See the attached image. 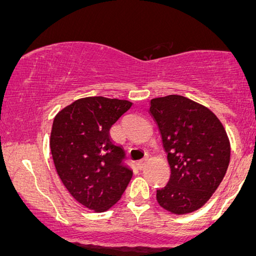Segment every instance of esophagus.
Listing matches in <instances>:
<instances>
[{
    "label": "esophagus",
    "mask_w": 256,
    "mask_h": 256,
    "mask_svg": "<svg viewBox=\"0 0 256 256\" xmlns=\"http://www.w3.org/2000/svg\"><path fill=\"white\" fill-rule=\"evenodd\" d=\"M146 162H148V159H143V160H140V162L136 164L137 168H138V170H143V168L146 166Z\"/></svg>",
    "instance_id": "1"
}]
</instances>
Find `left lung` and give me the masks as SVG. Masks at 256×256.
Returning <instances> with one entry per match:
<instances>
[{"label":"left lung","mask_w":256,"mask_h":256,"mask_svg":"<svg viewBox=\"0 0 256 256\" xmlns=\"http://www.w3.org/2000/svg\"><path fill=\"white\" fill-rule=\"evenodd\" d=\"M171 168L168 184L157 190L158 204L174 214L206 204L226 173L231 146L224 126L208 107L184 96L150 100Z\"/></svg>","instance_id":"obj_1"}]
</instances>
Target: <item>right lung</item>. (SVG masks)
Returning a JSON list of instances; mask_svg holds the SVG:
<instances>
[{"label":"right lung","mask_w":256,"mask_h":256,"mask_svg":"<svg viewBox=\"0 0 256 256\" xmlns=\"http://www.w3.org/2000/svg\"><path fill=\"white\" fill-rule=\"evenodd\" d=\"M132 106L105 97L77 99L54 118L50 146L60 176L74 198L94 212L119 201L132 173L122 165L124 150L110 129Z\"/></svg>","instance_id":"obj_1"}]
</instances>
